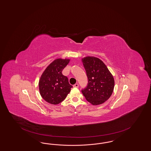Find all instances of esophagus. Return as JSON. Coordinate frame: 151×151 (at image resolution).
Returning <instances> with one entry per match:
<instances>
[{"label": "esophagus", "mask_w": 151, "mask_h": 151, "mask_svg": "<svg viewBox=\"0 0 151 151\" xmlns=\"http://www.w3.org/2000/svg\"><path fill=\"white\" fill-rule=\"evenodd\" d=\"M73 88H78V83H75V85H73Z\"/></svg>", "instance_id": "34e87169"}]
</instances>
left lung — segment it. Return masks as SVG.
I'll list each match as a JSON object with an SVG mask.
<instances>
[{
  "label": "left lung",
  "mask_w": 151,
  "mask_h": 151,
  "mask_svg": "<svg viewBox=\"0 0 151 151\" xmlns=\"http://www.w3.org/2000/svg\"><path fill=\"white\" fill-rule=\"evenodd\" d=\"M82 63L88 78V84L81 90L86 100L93 105L104 103L109 99L114 88L112 74L98 58L87 56L82 58Z\"/></svg>",
  "instance_id": "obj_1"
}]
</instances>
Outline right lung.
Returning a JSON list of instances; mask_svg holds the SVG:
<instances>
[{"label":"right lung","mask_w":151,"mask_h":151,"mask_svg":"<svg viewBox=\"0 0 151 151\" xmlns=\"http://www.w3.org/2000/svg\"><path fill=\"white\" fill-rule=\"evenodd\" d=\"M70 59L57 58L51 63L42 73L39 80V90L42 98L47 103L57 105L62 102L70 92L73 86L63 75V69Z\"/></svg>","instance_id":"add662e5"}]
</instances>
